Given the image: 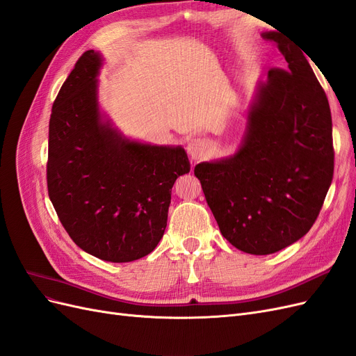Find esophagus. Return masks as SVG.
<instances>
[{
    "label": "esophagus",
    "instance_id": "esophagus-1",
    "mask_svg": "<svg viewBox=\"0 0 356 356\" xmlns=\"http://www.w3.org/2000/svg\"><path fill=\"white\" fill-rule=\"evenodd\" d=\"M208 143L203 138H191L187 143V153L193 160H200L208 153Z\"/></svg>",
    "mask_w": 356,
    "mask_h": 356
}]
</instances>
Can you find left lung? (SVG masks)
Wrapping results in <instances>:
<instances>
[{
    "mask_svg": "<svg viewBox=\"0 0 356 356\" xmlns=\"http://www.w3.org/2000/svg\"><path fill=\"white\" fill-rule=\"evenodd\" d=\"M285 70L257 86L238 152L196 165L221 234L238 250L267 255L310 230L334 172L327 95L303 53L277 32H264Z\"/></svg>",
    "mask_w": 356,
    "mask_h": 356,
    "instance_id": "1",
    "label": "left lung"
}]
</instances>
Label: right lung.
I'll return each instance as SVG.
<instances>
[{
  "instance_id": "right-lung-1",
  "label": "right lung",
  "mask_w": 356,
  "mask_h": 356,
  "mask_svg": "<svg viewBox=\"0 0 356 356\" xmlns=\"http://www.w3.org/2000/svg\"><path fill=\"white\" fill-rule=\"evenodd\" d=\"M99 51L75 63L49 123V197L79 248L104 261L148 255L163 238L170 193L190 161L181 145L126 138L98 102Z\"/></svg>"
}]
</instances>
